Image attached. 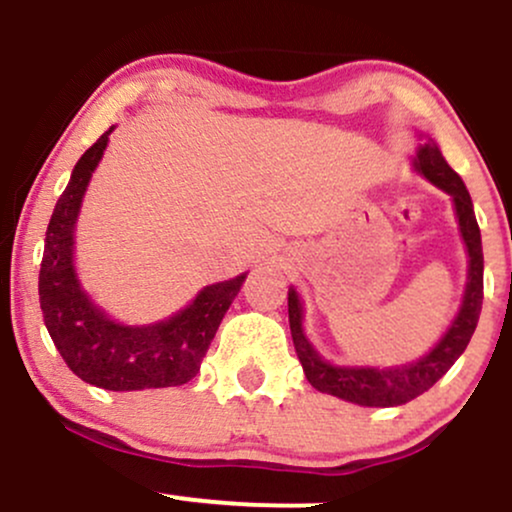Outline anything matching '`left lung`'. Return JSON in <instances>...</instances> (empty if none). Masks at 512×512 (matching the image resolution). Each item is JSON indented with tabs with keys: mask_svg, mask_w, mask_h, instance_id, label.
Returning <instances> with one entry per match:
<instances>
[{
	"mask_svg": "<svg viewBox=\"0 0 512 512\" xmlns=\"http://www.w3.org/2000/svg\"><path fill=\"white\" fill-rule=\"evenodd\" d=\"M417 170L424 174L429 182H434L438 189L448 191L458 210V222L462 239L467 244L470 254V278H467L465 302L458 318L438 345L426 357L410 366H395V369H350V366H333L323 362L314 352V347L306 340L302 330V304H299L297 292L290 290L287 294V311H290V330L297 350L299 362L309 383L321 393L335 395L354 405L364 407H395L405 405L429 390L446 371L458 362V357L470 345L474 328H477L479 314H482L484 299V254H482V234H479L477 218H474L470 191L465 189L462 179L450 170V165L443 160L441 150L436 143H424L419 148Z\"/></svg>",
	"mask_w": 512,
	"mask_h": 512,
	"instance_id": "obj_1",
	"label": "left lung"
}]
</instances>
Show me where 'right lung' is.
Here are the masks:
<instances>
[{"label": "right lung", "instance_id": "add662e5", "mask_svg": "<svg viewBox=\"0 0 512 512\" xmlns=\"http://www.w3.org/2000/svg\"><path fill=\"white\" fill-rule=\"evenodd\" d=\"M110 134L112 129L81 155L69 186L54 206L40 263L42 318L66 366L90 386L105 390L182 386L201 369L222 316L246 275L206 287L184 311L155 326H119L90 302L78 287L71 261L74 225L88 179Z\"/></svg>", "mask_w": 512, "mask_h": 512}]
</instances>
